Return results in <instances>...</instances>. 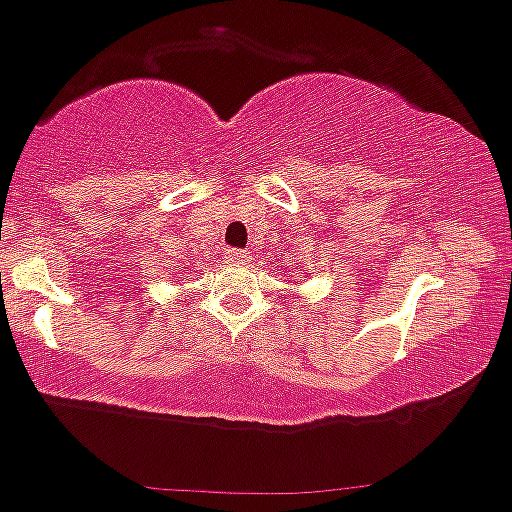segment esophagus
Instances as JSON below:
<instances>
[{
	"instance_id": "esophagus-1",
	"label": "esophagus",
	"mask_w": 512,
	"mask_h": 512,
	"mask_svg": "<svg viewBox=\"0 0 512 512\" xmlns=\"http://www.w3.org/2000/svg\"><path fill=\"white\" fill-rule=\"evenodd\" d=\"M249 254L246 251H239V249H227V261L232 263V266H246L249 263Z\"/></svg>"
}]
</instances>
